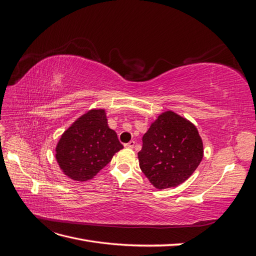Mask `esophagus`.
I'll use <instances>...</instances> for the list:
<instances>
[{
  "label": "esophagus",
  "instance_id": "obj_1",
  "mask_svg": "<svg viewBox=\"0 0 256 256\" xmlns=\"http://www.w3.org/2000/svg\"><path fill=\"white\" fill-rule=\"evenodd\" d=\"M134 145H136V142L132 140V141H130L129 143H126L125 147H127V148H134Z\"/></svg>",
  "mask_w": 256,
  "mask_h": 256
}]
</instances>
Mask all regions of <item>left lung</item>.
<instances>
[{
	"label": "left lung",
	"instance_id": "obj_1",
	"mask_svg": "<svg viewBox=\"0 0 256 256\" xmlns=\"http://www.w3.org/2000/svg\"><path fill=\"white\" fill-rule=\"evenodd\" d=\"M142 142L138 152L140 168L157 189L187 180L203 158V143L196 126L171 111L158 116Z\"/></svg>",
	"mask_w": 256,
	"mask_h": 256
}]
</instances>
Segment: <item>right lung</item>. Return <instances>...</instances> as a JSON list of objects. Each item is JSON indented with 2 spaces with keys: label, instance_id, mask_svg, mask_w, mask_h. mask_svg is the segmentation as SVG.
Instances as JSON below:
<instances>
[{
  "label": "right lung",
  "instance_id": "obj_1",
  "mask_svg": "<svg viewBox=\"0 0 256 256\" xmlns=\"http://www.w3.org/2000/svg\"><path fill=\"white\" fill-rule=\"evenodd\" d=\"M122 148L118 134L108 127L104 111L92 110L63 134L56 157L65 175L84 182L94 177Z\"/></svg>",
  "mask_w": 256,
  "mask_h": 256
}]
</instances>
